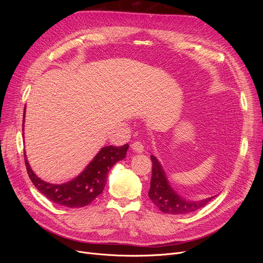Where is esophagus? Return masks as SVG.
<instances>
[{"instance_id":"1","label":"esophagus","mask_w":263,"mask_h":263,"mask_svg":"<svg viewBox=\"0 0 263 263\" xmlns=\"http://www.w3.org/2000/svg\"><path fill=\"white\" fill-rule=\"evenodd\" d=\"M132 149L135 151V153H143L144 151V145L141 142H134L132 145Z\"/></svg>"}]
</instances>
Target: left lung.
Masks as SVG:
<instances>
[{"mask_svg":"<svg viewBox=\"0 0 263 263\" xmlns=\"http://www.w3.org/2000/svg\"><path fill=\"white\" fill-rule=\"evenodd\" d=\"M150 159L153 162V175L148 196L163 213L172 215L187 214L202 208L215 198L216 195L200 201H189L178 196L170 186L166 176L157 158L151 156Z\"/></svg>","mask_w":263,"mask_h":263,"instance_id":"8db88e82","label":"left lung"}]
</instances>
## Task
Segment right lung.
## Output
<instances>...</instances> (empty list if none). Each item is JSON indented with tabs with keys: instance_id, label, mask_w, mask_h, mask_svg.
Returning <instances> with one entry per match:
<instances>
[{
	"instance_id": "obj_1",
	"label": "right lung",
	"mask_w": 263,
	"mask_h": 263,
	"mask_svg": "<svg viewBox=\"0 0 263 263\" xmlns=\"http://www.w3.org/2000/svg\"><path fill=\"white\" fill-rule=\"evenodd\" d=\"M24 113L25 108L23 112V122ZM128 148V144L118 147L113 145L103 147L84 172L72 181L63 184H51L39 179L31 170L25 154L24 162L30 179L41 194L58 204L68 208H81L89 204L97 196L101 194L106 184L109 170L116 162L126 157Z\"/></svg>"
}]
</instances>
